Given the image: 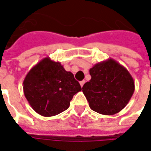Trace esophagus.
Masks as SVG:
<instances>
[{"label":"esophagus","mask_w":151,"mask_h":151,"mask_svg":"<svg viewBox=\"0 0 151 151\" xmlns=\"http://www.w3.org/2000/svg\"><path fill=\"white\" fill-rule=\"evenodd\" d=\"M84 84H85V81H84V80L80 82V85H81V86H83V85H84Z\"/></svg>","instance_id":"obj_1"}]
</instances>
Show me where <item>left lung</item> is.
Segmentation results:
<instances>
[{
    "label": "left lung",
    "mask_w": 151,
    "mask_h": 151,
    "mask_svg": "<svg viewBox=\"0 0 151 151\" xmlns=\"http://www.w3.org/2000/svg\"><path fill=\"white\" fill-rule=\"evenodd\" d=\"M91 79L82 86V92L93 111L114 115L130 100L135 86L129 71L120 64L108 59L90 69Z\"/></svg>",
    "instance_id": "left-lung-1"
}]
</instances>
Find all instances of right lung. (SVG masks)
I'll list each match as a JSON object with an SVG mask.
<instances>
[{"instance_id":"right-lung-1","label":"right lung","mask_w":151,"mask_h":151,"mask_svg":"<svg viewBox=\"0 0 151 151\" xmlns=\"http://www.w3.org/2000/svg\"><path fill=\"white\" fill-rule=\"evenodd\" d=\"M81 91L72 73L49 57L36 64L23 81L25 97L31 108L43 116H52L65 111L73 95Z\"/></svg>"}]
</instances>
